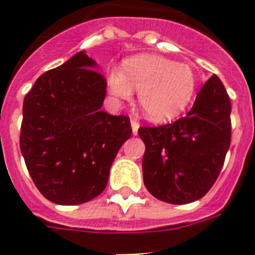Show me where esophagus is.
I'll list each match as a JSON object with an SVG mask.
<instances>
[{
    "label": "esophagus",
    "mask_w": 255,
    "mask_h": 255,
    "mask_svg": "<svg viewBox=\"0 0 255 255\" xmlns=\"http://www.w3.org/2000/svg\"><path fill=\"white\" fill-rule=\"evenodd\" d=\"M140 124L137 123V120L131 119V128H132V133L133 135H137V129H139Z\"/></svg>",
    "instance_id": "1"
}]
</instances>
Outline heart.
<instances>
[{"instance_id": "b5f03b06", "label": "heart", "mask_w": 255, "mask_h": 255, "mask_svg": "<svg viewBox=\"0 0 255 255\" xmlns=\"http://www.w3.org/2000/svg\"><path fill=\"white\" fill-rule=\"evenodd\" d=\"M107 86L116 100H129L139 90L137 100L148 119L165 122L188 107L197 78L188 65L156 54H139L124 62L123 70H108Z\"/></svg>"}]
</instances>
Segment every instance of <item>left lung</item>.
<instances>
[{"label":"left lung","mask_w":255,"mask_h":255,"mask_svg":"<svg viewBox=\"0 0 255 255\" xmlns=\"http://www.w3.org/2000/svg\"><path fill=\"white\" fill-rule=\"evenodd\" d=\"M232 104L217 75L210 77L184 118L160 127H140L145 144L143 180L168 204L204 197L217 180L230 147Z\"/></svg>","instance_id":"left-lung-1"}]
</instances>
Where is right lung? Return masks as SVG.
<instances>
[{
  "mask_svg": "<svg viewBox=\"0 0 255 255\" xmlns=\"http://www.w3.org/2000/svg\"><path fill=\"white\" fill-rule=\"evenodd\" d=\"M98 70L82 50L42 74L23 99L21 152L38 190L58 205L99 196L132 135L127 116L102 110L107 83Z\"/></svg>",
  "mask_w": 255,
  "mask_h": 255,
  "instance_id": "right-lung-1",
  "label": "right lung"
}]
</instances>
